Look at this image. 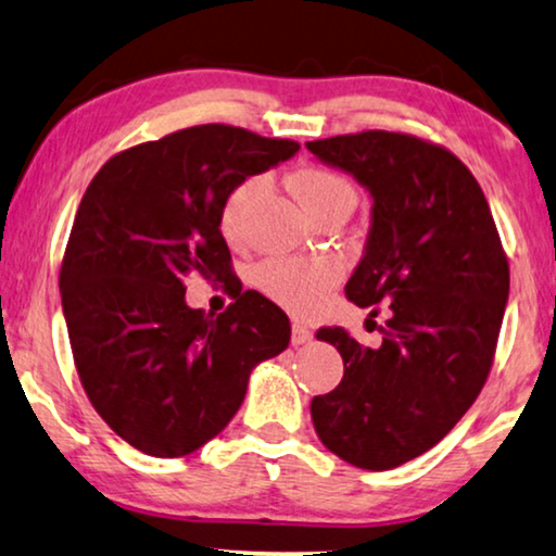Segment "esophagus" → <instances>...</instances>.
<instances>
[{
	"instance_id": "esophagus-1",
	"label": "esophagus",
	"mask_w": 556,
	"mask_h": 556,
	"mask_svg": "<svg viewBox=\"0 0 556 556\" xmlns=\"http://www.w3.org/2000/svg\"><path fill=\"white\" fill-rule=\"evenodd\" d=\"M309 340H313V330L302 323H292V345L294 348L305 345V343H309Z\"/></svg>"
}]
</instances>
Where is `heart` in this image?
<instances>
[{
	"instance_id": "heart-1",
	"label": "heart",
	"mask_w": 556,
	"mask_h": 556,
	"mask_svg": "<svg viewBox=\"0 0 556 556\" xmlns=\"http://www.w3.org/2000/svg\"><path fill=\"white\" fill-rule=\"evenodd\" d=\"M262 180L258 177H249L236 185L228 192L220 208V231L228 241H236L243 228V213L251 195L258 190ZM292 188L298 192L300 203L305 205L307 213H315L320 205L336 201L340 195H353V188L343 177L330 173L323 167H305L294 175ZM340 266L338 262L325 256L315 258H298V256H279L269 258L256 269V285L269 294L274 302L292 309L298 315H307L317 309L323 302V294L338 282Z\"/></svg>"
}]
</instances>
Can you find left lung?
Segmentation results:
<instances>
[{
  "instance_id": "8db88e82",
  "label": "left lung",
  "mask_w": 556,
  "mask_h": 556,
  "mask_svg": "<svg viewBox=\"0 0 556 556\" xmlns=\"http://www.w3.org/2000/svg\"><path fill=\"white\" fill-rule=\"evenodd\" d=\"M307 150L371 192L348 300L391 302L379 348L343 328L317 330L338 348L343 381L315 396L309 414L340 460L391 470L438 445L478 399L508 302V262L483 190L445 147L374 129Z\"/></svg>"
}]
</instances>
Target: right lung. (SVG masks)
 Segmentation results:
<instances>
[{"label": "right lung", "instance_id": "obj_1", "mask_svg": "<svg viewBox=\"0 0 556 556\" xmlns=\"http://www.w3.org/2000/svg\"><path fill=\"white\" fill-rule=\"evenodd\" d=\"M298 150L203 124L114 154L88 185L61 266L63 315L93 409L139 453H195L239 412L251 371L290 345V317L264 294L213 317L188 307L182 279L231 277L228 192Z\"/></svg>", "mask_w": 556, "mask_h": 556}]
</instances>
